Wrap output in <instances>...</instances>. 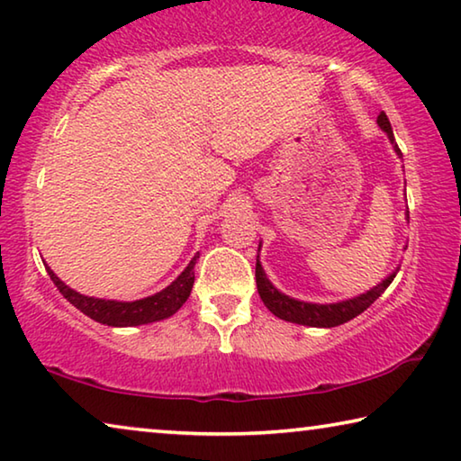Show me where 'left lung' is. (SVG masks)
<instances>
[{"label":"left lung","instance_id":"left-lung-1","mask_svg":"<svg viewBox=\"0 0 461 461\" xmlns=\"http://www.w3.org/2000/svg\"><path fill=\"white\" fill-rule=\"evenodd\" d=\"M378 126L384 132H386L388 140L392 142V149H394V153L402 159L401 149H398L396 140H394V132H392L390 120L386 114H384V112H380V116H378ZM406 218H409V212H406ZM258 251H261V243H259ZM398 269L401 267H396L388 277H384L378 285H374L372 290L359 294V296L341 300V302H330V304H314V302H304V300L285 296L284 292L277 290L276 285L269 282L267 274L261 267L259 253H258V263H255V280H258V292L263 300V304H266L269 308V312H274L277 319L296 322V324H304V327L330 329V327H339V324L356 319L357 314H361L366 308L372 306L374 302L382 296L384 290H386L392 284V280H394Z\"/></svg>","mask_w":461,"mask_h":461}]
</instances>
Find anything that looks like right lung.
Masks as SVG:
<instances>
[{
  "label": "right lung",
  "instance_id": "1",
  "mask_svg": "<svg viewBox=\"0 0 461 461\" xmlns=\"http://www.w3.org/2000/svg\"><path fill=\"white\" fill-rule=\"evenodd\" d=\"M200 253H195L187 267L173 280L167 288L153 294V296L132 300V302H120V300H105V298H94L79 294L67 285L63 280H59L55 271L49 266H44L49 271L50 280L55 282L59 292L71 302V304L81 311L89 319L95 322L108 324V327H139V324L157 322L176 314L185 300L190 298V292L194 288V266L198 263Z\"/></svg>",
  "mask_w": 461,
  "mask_h": 461
}]
</instances>
